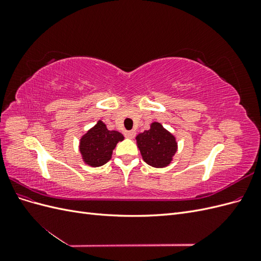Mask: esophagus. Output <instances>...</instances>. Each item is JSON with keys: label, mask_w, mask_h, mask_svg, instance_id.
Masks as SVG:
<instances>
[{"label": "esophagus", "mask_w": 261, "mask_h": 261, "mask_svg": "<svg viewBox=\"0 0 261 261\" xmlns=\"http://www.w3.org/2000/svg\"><path fill=\"white\" fill-rule=\"evenodd\" d=\"M124 134H125V137H127V138H134V137H135V135H136V132H134V130H126Z\"/></svg>", "instance_id": "34e87169"}]
</instances>
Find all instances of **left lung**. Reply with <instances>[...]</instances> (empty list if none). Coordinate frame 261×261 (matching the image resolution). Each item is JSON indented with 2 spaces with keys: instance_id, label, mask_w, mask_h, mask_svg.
I'll use <instances>...</instances> for the list:
<instances>
[{
  "instance_id": "1",
  "label": "left lung",
  "mask_w": 261,
  "mask_h": 261,
  "mask_svg": "<svg viewBox=\"0 0 261 261\" xmlns=\"http://www.w3.org/2000/svg\"><path fill=\"white\" fill-rule=\"evenodd\" d=\"M136 139L143 159L154 168L167 167L177 149L174 136L160 123H152L151 128L139 134Z\"/></svg>"
}]
</instances>
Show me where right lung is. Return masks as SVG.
<instances>
[{
	"label": "right lung",
	"instance_id": "1",
	"mask_svg": "<svg viewBox=\"0 0 261 261\" xmlns=\"http://www.w3.org/2000/svg\"><path fill=\"white\" fill-rule=\"evenodd\" d=\"M123 139L121 133L109 130L106 125L99 121L81 140V152L85 162L91 167L103 165L111 159L116 144Z\"/></svg>",
	"mask_w": 261,
	"mask_h": 261
}]
</instances>
